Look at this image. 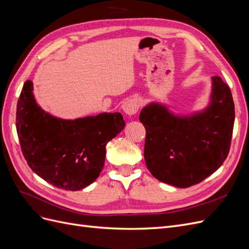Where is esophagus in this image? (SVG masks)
I'll return each mask as SVG.
<instances>
[{"mask_svg": "<svg viewBox=\"0 0 249 249\" xmlns=\"http://www.w3.org/2000/svg\"><path fill=\"white\" fill-rule=\"evenodd\" d=\"M141 107V101L138 97H131L123 104V110L127 115H134Z\"/></svg>", "mask_w": 249, "mask_h": 249, "instance_id": "obj_1", "label": "esophagus"}]
</instances>
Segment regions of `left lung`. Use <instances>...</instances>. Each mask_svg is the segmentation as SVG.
<instances>
[{
	"label": "left lung",
	"mask_w": 249,
	"mask_h": 249,
	"mask_svg": "<svg viewBox=\"0 0 249 249\" xmlns=\"http://www.w3.org/2000/svg\"><path fill=\"white\" fill-rule=\"evenodd\" d=\"M212 80V103L200 114L173 116L158 104H150L141 110L139 120L146 131V166L163 183L178 188L196 185L227 159L235 122V105L227 83L220 77Z\"/></svg>",
	"instance_id": "1"
}]
</instances>
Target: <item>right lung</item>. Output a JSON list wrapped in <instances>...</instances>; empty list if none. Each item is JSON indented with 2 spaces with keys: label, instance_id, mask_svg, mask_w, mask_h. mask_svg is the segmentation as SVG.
<instances>
[{
  "label": "right lung",
  "instance_id": "add662e5",
  "mask_svg": "<svg viewBox=\"0 0 249 249\" xmlns=\"http://www.w3.org/2000/svg\"><path fill=\"white\" fill-rule=\"evenodd\" d=\"M124 125L120 113L74 120L53 117L36 104L30 80L18 102L17 131L28 165L37 176L64 190H81L99 178L107 143Z\"/></svg>",
  "mask_w": 249,
  "mask_h": 249
}]
</instances>
